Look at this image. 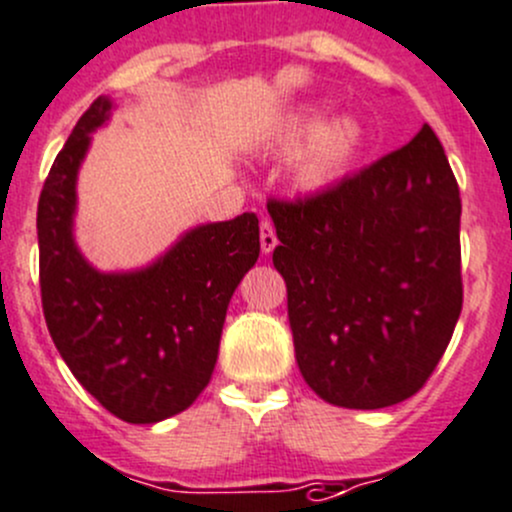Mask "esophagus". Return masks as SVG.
<instances>
[{
  "instance_id": "obj_1",
  "label": "esophagus",
  "mask_w": 512,
  "mask_h": 512,
  "mask_svg": "<svg viewBox=\"0 0 512 512\" xmlns=\"http://www.w3.org/2000/svg\"><path fill=\"white\" fill-rule=\"evenodd\" d=\"M260 247H262V252H265V255H270V252L277 247L275 225H272L270 220H262V225H260Z\"/></svg>"
}]
</instances>
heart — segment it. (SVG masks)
Masks as SVG:
<instances>
[{"mask_svg": "<svg viewBox=\"0 0 512 512\" xmlns=\"http://www.w3.org/2000/svg\"><path fill=\"white\" fill-rule=\"evenodd\" d=\"M361 141H364V131L356 118L337 116L324 123V111H307L289 121L280 136V148L294 151L307 143L297 160L294 175L302 188L319 190L337 183L347 173L359 153Z\"/></svg>", "mask_w": 512, "mask_h": 512, "instance_id": "b5f03b06", "label": "heart"}]
</instances>
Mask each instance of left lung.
Here are the masks:
<instances>
[{
  "label": "left lung",
  "mask_w": 512,
  "mask_h": 512,
  "mask_svg": "<svg viewBox=\"0 0 512 512\" xmlns=\"http://www.w3.org/2000/svg\"><path fill=\"white\" fill-rule=\"evenodd\" d=\"M267 210L304 381L344 409L411 399L463 307L461 193L431 126L332 188Z\"/></svg>",
  "instance_id": "obj_1"
}]
</instances>
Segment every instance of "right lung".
I'll return each mask as SVG.
<instances>
[{
    "label": "right lung",
    "mask_w": 512,
    "mask_h": 512,
    "mask_svg": "<svg viewBox=\"0 0 512 512\" xmlns=\"http://www.w3.org/2000/svg\"><path fill=\"white\" fill-rule=\"evenodd\" d=\"M111 108L106 96L91 103L41 190V307L61 359L98 404L126 423H156L210 384L227 304L260 257V220L193 227L143 270L91 267L74 242L76 178Z\"/></svg>",
    "instance_id": "1"
}]
</instances>
